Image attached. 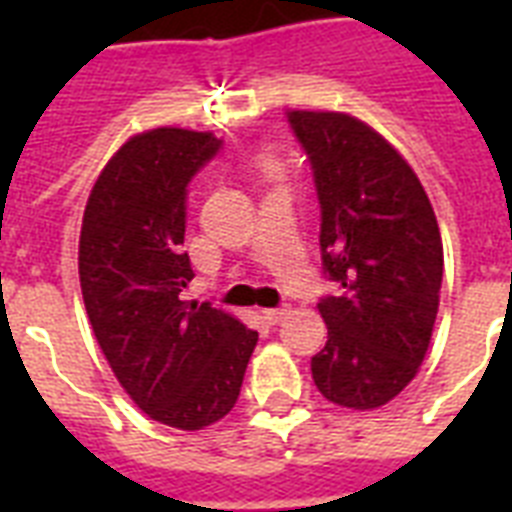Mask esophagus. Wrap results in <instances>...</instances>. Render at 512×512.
I'll return each instance as SVG.
<instances>
[{"mask_svg": "<svg viewBox=\"0 0 512 512\" xmlns=\"http://www.w3.org/2000/svg\"><path fill=\"white\" fill-rule=\"evenodd\" d=\"M287 313H289L287 305H281V308H268V311H263V319L268 321V324H279Z\"/></svg>", "mask_w": 512, "mask_h": 512, "instance_id": "esophagus-1", "label": "esophagus"}]
</instances>
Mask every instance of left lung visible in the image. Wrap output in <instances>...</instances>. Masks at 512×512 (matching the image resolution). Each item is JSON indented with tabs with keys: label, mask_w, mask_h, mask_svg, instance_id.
I'll list each match as a JSON object with an SVG mask.
<instances>
[{
	"label": "left lung",
	"mask_w": 512,
	"mask_h": 512,
	"mask_svg": "<svg viewBox=\"0 0 512 512\" xmlns=\"http://www.w3.org/2000/svg\"><path fill=\"white\" fill-rule=\"evenodd\" d=\"M321 204L327 345L311 358L321 396L377 409L414 380L428 353L444 276L436 212L406 159L356 116L289 111Z\"/></svg>",
	"instance_id": "obj_1"
}]
</instances>
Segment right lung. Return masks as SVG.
Segmentation results:
<instances>
[{"label":"right lung","mask_w":512,"mask_h":512,"mask_svg":"<svg viewBox=\"0 0 512 512\" xmlns=\"http://www.w3.org/2000/svg\"><path fill=\"white\" fill-rule=\"evenodd\" d=\"M212 132L159 127L124 143L84 207L79 281L103 356L156 422L201 430L239 398L257 332L209 303L183 300L193 175L220 151Z\"/></svg>","instance_id":"obj_1"}]
</instances>
